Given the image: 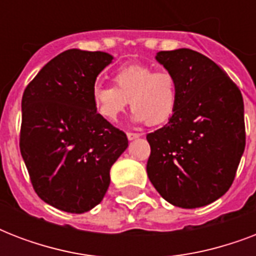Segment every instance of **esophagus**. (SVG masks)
<instances>
[{"label":"esophagus","mask_w":256,"mask_h":256,"mask_svg":"<svg viewBox=\"0 0 256 256\" xmlns=\"http://www.w3.org/2000/svg\"><path fill=\"white\" fill-rule=\"evenodd\" d=\"M140 134H138V132H128V140H136V138H140Z\"/></svg>","instance_id":"obj_1"}]
</instances>
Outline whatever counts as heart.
Listing matches in <instances>:
<instances>
[{"label": "heart", "instance_id": "obj_1", "mask_svg": "<svg viewBox=\"0 0 256 256\" xmlns=\"http://www.w3.org/2000/svg\"><path fill=\"white\" fill-rule=\"evenodd\" d=\"M114 86L96 85L92 98L96 112L114 122L126 106L132 104V120L156 126L174 116L178 104V84L170 72L150 66L128 65L112 76Z\"/></svg>", "mask_w": 256, "mask_h": 256}]
</instances>
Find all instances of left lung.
<instances>
[{
    "mask_svg": "<svg viewBox=\"0 0 256 256\" xmlns=\"http://www.w3.org/2000/svg\"><path fill=\"white\" fill-rule=\"evenodd\" d=\"M156 60L176 80L178 104L168 124L146 136L148 179L172 206H206L230 188L244 152L242 94L198 52H160Z\"/></svg>",
    "mask_w": 256,
    "mask_h": 256,
    "instance_id": "8db88e82",
    "label": "left lung"
}]
</instances>
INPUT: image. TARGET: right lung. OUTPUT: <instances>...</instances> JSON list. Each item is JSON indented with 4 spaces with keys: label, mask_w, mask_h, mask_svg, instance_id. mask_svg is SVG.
Instances as JSON below:
<instances>
[{
    "label": "right lung",
    "mask_w": 256,
    "mask_h": 256,
    "mask_svg": "<svg viewBox=\"0 0 256 256\" xmlns=\"http://www.w3.org/2000/svg\"><path fill=\"white\" fill-rule=\"evenodd\" d=\"M112 61L104 52L69 49L46 64L22 96L21 156L34 191L58 210H92L110 184L128 136L96 112L92 92Z\"/></svg>",
    "instance_id": "add662e5"
}]
</instances>
